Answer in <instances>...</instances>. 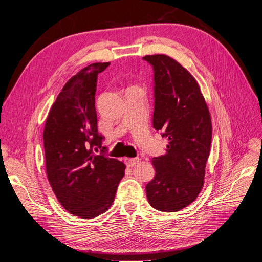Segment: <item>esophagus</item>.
<instances>
[{
    "instance_id": "esophagus-1",
    "label": "esophagus",
    "mask_w": 262,
    "mask_h": 262,
    "mask_svg": "<svg viewBox=\"0 0 262 262\" xmlns=\"http://www.w3.org/2000/svg\"><path fill=\"white\" fill-rule=\"evenodd\" d=\"M139 162V158H124V163L126 164V166H129V167H133V166H136Z\"/></svg>"
}]
</instances>
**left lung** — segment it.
<instances>
[{"label":"left lung","instance_id":"obj_1","mask_svg":"<svg viewBox=\"0 0 262 262\" xmlns=\"http://www.w3.org/2000/svg\"><path fill=\"white\" fill-rule=\"evenodd\" d=\"M154 69L153 128L168 139L166 154L153 157L155 176L146 185L149 204L177 212L192 203L204 184L212 122L195 78L166 54L145 55Z\"/></svg>","mask_w":262,"mask_h":262}]
</instances>
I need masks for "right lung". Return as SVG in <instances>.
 Segmentation results:
<instances>
[{
  "label": "right lung",
  "mask_w": 262,
  "mask_h": 262,
  "mask_svg": "<svg viewBox=\"0 0 262 262\" xmlns=\"http://www.w3.org/2000/svg\"><path fill=\"white\" fill-rule=\"evenodd\" d=\"M110 62L82 69L63 86L47 117L43 145L47 177L60 204L82 219L106 212L115 200L125 165L101 148L95 92L97 75Z\"/></svg>",
  "instance_id": "1"
}]
</instances>
